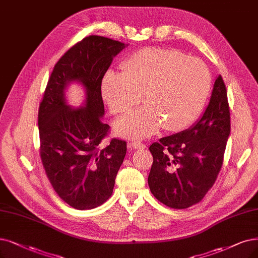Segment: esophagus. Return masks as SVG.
<instances>
[{
	"instance_id": "esophagus-1",
	"label": "esophagus",
	"mask_w": 258,
	"mask_h": 258,
	"mask_svg": "<svg viewBox=\"0 0 258 258\" xmlns=\"http://www.w3.org/2000/svg\"><path fill=\"white\" fill-rule=\"evenodd\" d=\"M128 147H130L132 149H145L146 148L145 144H142L141 142H138V141L129 143L128 144Z\"/></svg>"
}]
</instances>
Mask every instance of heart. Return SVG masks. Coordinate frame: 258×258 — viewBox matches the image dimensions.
Instances as JSON below:
<instances>
[{"label":"heart","instance_id":"b5f03b06","mask_svg":"<svg viewBox=\"0 0 258 258\" xmlns=\"http://www.w3.org/2000/svg\"><path fill=\"white\" fill-rule=\"evenodd\" d=\"M121 70L106 72L100 92L114 114L129 112L142 95L146 106L115 122L117 136L126 139H145L162 127L169 132L187 128L200 115L211 91L208 67L177 49H141L122 61Z\"/></svg>","mask_w":258,"mask_h":258}]
</instances>
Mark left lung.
Masks as SVG:
<instances>
[{"label":"left lung","mask_w":258,"mask_h":258,"mask_svg":"<svg viewBox=\"0 0 258 258\" xmlns=\"http://www.w3.org/2000/svg\"><path fill=\"white\" fill-rule=\"evenodd\" d=\"M230 121L228 95L219 75L201 118L190 128L150 145L153 163L148 185L154 197L171 209H187L200 202L221 169Z\"/></svg>","instance_id":"obj_1"}]
</instances>
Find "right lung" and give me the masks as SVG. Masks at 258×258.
<instances>
[{
	"label": "right lung",
	"instance_id": "1",
	"mask_svg": "<svg viewBox=\"0 0 258 258\" xmlns=\"http://www.w3.org/2000/svg\"><path fill=\"white\" fill-rule=\"evenodd\" d=\"M127 45L100 36H89L72 46L55 64L38 112L40 157L57 195L76 210L95 209L113 192L127 152L125 141L112 139L99 145L109 125L100 85L112 60ZM78 82L86 90L84 106L66 104L65 90Z\"/></svg>",
	"mask_w": 258,
	"mask_h": 258
}]
</instances>
